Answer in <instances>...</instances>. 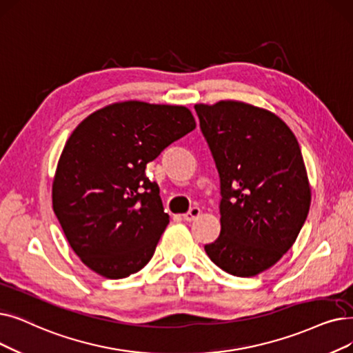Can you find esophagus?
Returning <instances> with one entry per match:
<instances>
[{"instance_id": "34e87169", "label": "esophagus", "mask_w": 353, "mask_h": 353, "mask_svg": "<svg viewBox=\"0 0 353 353\" xmlns=\"http://www.w3.org/2000/svg\"><path fill=\"white\" fill-rule=\"evenodd\" d=\"M199 214H201V209H199L197 206H193L188 213L183 214V219L188 221V222H192V221H194L196 218H199Z\"/></svg>"}]
</instances>
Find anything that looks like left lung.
Returning a JSON list of instances; mask_svg holds the SVG:
<instances>
[{
	"mask_svg": "<svg viewBox=\"0 0 353 353\" xmlns=\"http://www.w3.org/2000/svg\"><path fill=\"white\" fill-rule=\"evenodd\" d=\"M221 179V235L205 245L212 261L254 277L293 247L312 190L301 150L275 114L239 101L196 103Z\"/></svg>",
	"mask_w": 353,
	"mask_h": 353,
	"instance_id": "1",
	"label": "left lung"
}]
</instances>
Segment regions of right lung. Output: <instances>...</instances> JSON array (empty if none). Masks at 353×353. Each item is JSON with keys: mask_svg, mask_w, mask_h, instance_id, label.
Instances as JSON below:
<instances>
[{"mask_svg": "<svg viewBox=\"0 0 353 353\" xmlns=\"http://www.w3.org/2000/svg\"><path fill=\"white\" fill-rule=\"evenodd\" d=\"M194 128L186 106L140 101L105 106L74 128L57 163L52 199L86 267L118 280L148 264L168 214L145 167Z\"/></svg>", "mask_w": 353, "mask_h": 353, "instance_id": "right-lung-1", "label": "right lung"}]
</instances>
